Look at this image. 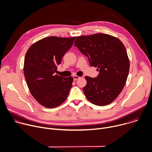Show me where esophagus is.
Segmentation results:
<instances>
[{
	"label": "esophagus",
	"mask_w": 152,
	"mask_h": 152,
	"mask_svg": "<svg viewBox=\"0 0 152 152\" xmlns=\"http://www.w3.org/2000/svg\"><path fill=\"white\" fill-rule=\"evenodd\" d=\"M80 77H79V76H77V75H74L73 76V78H74V80H78V78H80Z\"/></svg>",
	"instance_id": "obj_1"
}]
</instances>
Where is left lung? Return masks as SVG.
Returning <instances> with one entry per match:
<instances>
[{
	"label": "left lung",
	"mask_w": 152,
	"mask_h": 152,
	"mask_svg": "<svg viewBox=\"0 0 152 152\" xmlns=\"http://www.w3.org/2000/svg\"><path fill=\"white\" fill-rule=\"evenodd\" d=\"M74 46L99 72L96 78L85 77V96L96 105L111 104L122 91L129 74V60L125 45L116 37L95 34L77 37Z\"/></svg>",
	"instance_id": "1"
}]
</instances>
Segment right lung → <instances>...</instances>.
I'll return each mask as SVG.
<instances>
[{
    "label": "right lung",
    "mask_w": 152,
    "mask_h": 152,
    "mask_svg": "<svg viewBox=\"0 0 152 152\" xmlns=\"http://www.w3.org/2000/svg\"><path fill=\"white\" fill-rule=\"evenodd\" d=\"M75 39L49 37L33 44L26 52L23 71L27 85L34 98L46 108L61 105L72 87V77L55 72Z\"/></svg>",
    "instance_id": "add662e5"
}]
</instances>
